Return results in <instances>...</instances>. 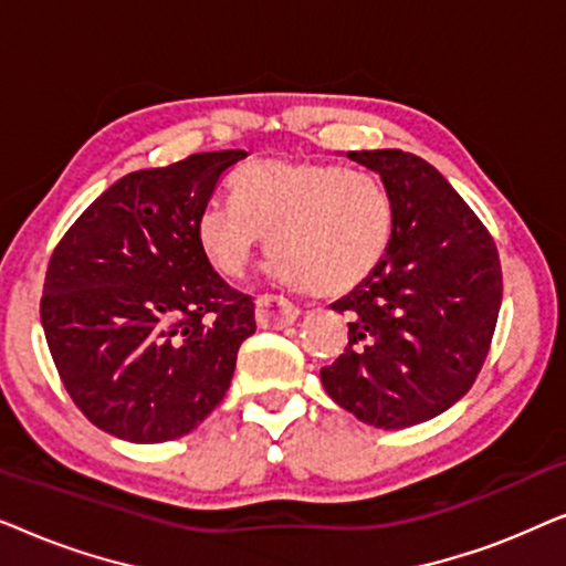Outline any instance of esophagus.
<instances>
[{
	"instance_id": "34e87169",
	"label": "esophagus",
	"mask_w": 566,
	"mask_h": 566,
	"mask_svg": "<svg viewBox=\"0 0 566 566\" xmlns=\"http://www.w3.org/2000/svg\"><path fill=\"white\" fill-rule=\"evenodd\" d=\"M298 306L291 304L289 298L283 296H260L258 298V306H254V316H258V324L260 327H273V329H281V327H289L298 319Z\"/></svg>"
}]
</instances>
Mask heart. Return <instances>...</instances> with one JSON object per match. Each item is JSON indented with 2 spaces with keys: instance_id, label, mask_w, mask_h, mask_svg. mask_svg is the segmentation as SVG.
Returning a JSON list of instances; mask_svg holds the SVG:
<instances>
[{
  "instance_id": "1",
  "label": "heart",
  "mask_w": 566,
  "mask_h": 566,
  "mask_svg": "<svg viewBox=\"0 0 566 566\" xmlns=\"http://www.w3.org/2000/svg\"><path fill=\"white\" fill-rule=\"evenodd\" d=\"M237 203L198 213V244L227 277H242L273 242L275 275L314 296L339 298L384 265L394 200L376 175L308 159H260L234 177Z\"/></svg>"
}]
</instances>
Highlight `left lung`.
<instances>
[{"label":"left lung","instance_id":"obj_1","mask_svg":"<svg viewBox=\"0 0 566 566\" xmlns=\"http://www.w3.org/2000/svg\"><path fill=\"white\" fill-rule=\"evenodd\" d=\"M347 159L389 188L394 239L384 265L332 304L350 322L322 384L360 422L412 428L453 407L484 366L502 304L497 247L424 159L401 149Z\"/></svg>","mask_w":566,"mask_h":566}]
</instances>
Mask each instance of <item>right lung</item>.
I'll return each instance as SVG.
<instances>
[{
    "mask_svg": "<svg viewBox=\"0 0 566 566\" xmlns=\"http://www.w3.org/2000/svg\"><path fill=\"white\" fill-rule=\"evenodd\" d=\"M244 157L206 151L120 177L51 254L45 343L74 405L115 438H182L227 397L254 304L211 268L196 223Z\"/></svg>",
    "mask_w": 566,
    "mask_h": 566,
    "instance_id": "obj_1",
    "label": "right lung"
}]
</instances>
